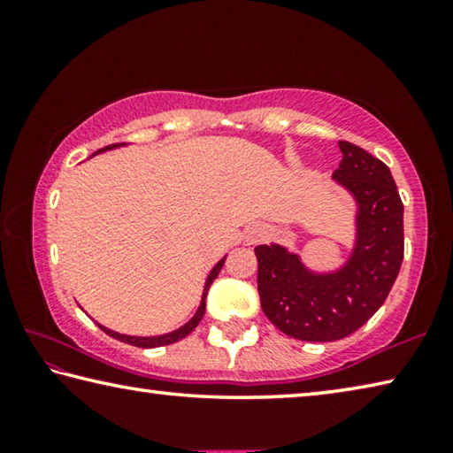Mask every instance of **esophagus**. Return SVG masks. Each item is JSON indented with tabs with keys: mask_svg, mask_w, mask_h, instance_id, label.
Instances as JSON below:
<instances>
[{
	"mask_svg": "<svg viewBox=\"0 0 453 453\" xmlns=\"http://www.w3.org/2000/svg\"><path fill=\"white\" fill-rule=\"evenodd\" d=\"M265 234H267V229H265V227H262V226H254V227H250V232H248V242H250V243H257V242H262L264 237H265Z\"/></svg>",
	"mask_w": 453,
	"mask_h": 453,
	"instance_id": "obj_1",
	"label": "esophagus"
}]
</instances>
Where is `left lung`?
Listing matches in <instances>:
<instances>
[{
  "label": "left lung",
  "mask_w": 453,
  "mask_h": 453,
  "mask_svg": "<svg viewBox=\"0 0 453 453\" xmlns=\"http://www.w3.org/2000/svg\"><path fill=\"white\" fill-rule=\"evenodd\" d=\"M332 178L357 203L356 245L346 265L316 273L283 245H257L262 310L283 334L303 342H335L381 308L403 259V203L389 167L349 142Z\"/></svg>",
  "instance_id": "8db88e82"
}]
</instances>
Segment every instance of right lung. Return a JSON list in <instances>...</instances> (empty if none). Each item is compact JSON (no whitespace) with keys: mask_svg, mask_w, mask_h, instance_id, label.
I'll return each instance as SVG.
<instances>
[{"mask_svg":"<svg viewBox=\"0 0 453 453\" xmlns=\"http://www.w3.org/2000/svg\"><path fill=\"white\" fill-rule=\"evenodd\" d=\"M119 145H126V143H111V145H105V148L97 150L96 153H102V151H107V150H116V148H119ZM224 262H226V257H224V259H219V262H218L216 265H213V270L210 272L208 280H205V288H203L202 303H199V308H197V311H196V316L191 318L186 326H181L180 329H175V332L164 334V335H151V337H137V335H126V334L111 332V329H107V327H104V326H99V327H102L107 335L116 337V340L124 342V343H129V346H135V348H159V346H170V343H175V342L183 340V337H186V335H189L191 332H194V329L197 327L199 321H202L203 313H205V297H208V289H210V286L213 283V280L218 278V273L221 272V265H224Z\"/></svg>","mask_w":453,"mask_h":453,"instance_id":"obj_1","label":"right lung"}]
</instances>
